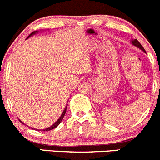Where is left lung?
I'll return each instance as SVG.
<instances>
[{
    "label": "left lung",
    "mask_w": 160,
    "mask_h": 160,
    "mask_svg": "<svg viewBox=\"0 0 160 160\" xmlns=\"http://www.w3.org/2000/svg\"><path fill=\"white\" fill-rule=\"evenodd\" d=\"M131 43H132V44L133 45V46L137 47V48H139V49L142 50V51H143V52H144V53H146V51H145L144 48H143V47H142V45L140 44V42H139V41L137 40V39H132Z\"/></svg>",
    "instance_id": "obj_1"
}]
</instances>
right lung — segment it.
<instances>
[{
  "label": "right lung",
  "instance_id": "add662e5",
  "mask_svg": "<svg viewBox=\"0 0 160 160\" xmlns=\"http://www.w3.org/2000/svg\"><path fill=\"white\" fill-rule=\"evenodd\" d=\"M38 32H39V31H35V32H32V33H31L30 35H29L28 36V38L27 39H28L29 37H31V36H33V35H35V34H36V33H38ZM67 105H66V107H65V109H64V110H63V112H62V115L60 116V117L59 118H58V120H57L56 121H55V123H54L53 124H52V125L51 126H50V127H48V128H44V129H36V130H42V131H50V130H52V129H54V128H55L57 127V126L58 125V124H60V123H61V121H62V119H63V117H64V116H65V113H66V111H67ZM19 121H20V122L22 123V124H24V123H23L21 121H20V119H19Z\"/></svg>",
  "mask_w": 160,
  "mask_h": 160
}]
</instances>
